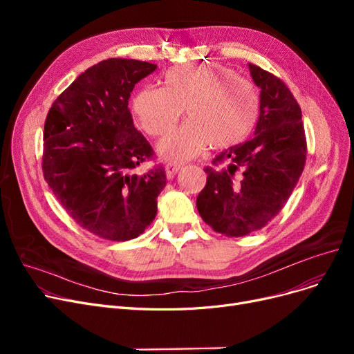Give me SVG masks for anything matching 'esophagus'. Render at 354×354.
I'll list each match as a JSON object with an SVG mask.
<instances>
[{
    "mask_svg": "<svg viewBox=\"0 0 354 354\" xmlns=\"http://www.w3.org/2000/svg\"><path fill=\"white\" fill-rule=\"evenodd\" d=\"M182 163H176V162H169L166 165V176L169 179H174L176 176V174L182 169Z\"/></svg>",
    "mask_w": 354,
    "mask_h": 354,
    "instance_id": "esophagus-1",
    "label": "esophagus"
}]
</instances>
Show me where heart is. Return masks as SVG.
<instances>
[{"mask_svg":"<svg viewBox=\"0 0 354 354\" xmlns=\"http://www.w3.org/2000/svg\"><path fill=\"white\" fill-rule=\"evenodd\" d=\"M183 109L188 120L158 145L169 160L192 159L209 143L225 149L244 142L257 124L259 96L230 68L192 64L166 71L162 88L145 87L133 100L135 115L153 138L169 132Z\"/></svg>","mask_w":354,"mask_h":354,"instance_id":"heart-1","label":"heart"}]
</instances>
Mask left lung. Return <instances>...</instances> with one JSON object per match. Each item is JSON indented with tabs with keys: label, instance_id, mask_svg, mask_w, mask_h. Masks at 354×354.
Returning <instances> with one entry per match:
<instances>
[{
	"label": "left lung",
	"instance_id": "obj_1",
	"mask_svg": "<svg viewBox=\"0 0 354 354\" xmlns=\"http://www.w3.org/2000/svg\"><path fill=\"white\" fill-rule=\"evenodd\" d=\"M250 73L261 88L255 136L228 147L212 160L214 166L203 169L207 185L196 198L202 219L227 236H245L275 218L291 196L307 158L301 109L290 88L255 64H250Z\"/></svg>",
	"mask_w": 354,
	"mask_h": 354
}]
</instances>
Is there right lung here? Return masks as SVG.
<instances>
[{
    "label": "right lung",
    "mask_w": 354,
    "mask_h": 354,
    "mask_svg": "<svg viewBox=\"0 0 354 354\" xmlns=\"http://www.w3.org/2000/svg\"><path fill=\"white\" fill-rule=\"evenodd\" d=\"M155 70L127 59L91 66L55 99L44 123L46 182L66 212L103 239H133L158 214L165 167L135 172L155 152L127 107L135 84Z\"/></svg>",
    "instance_id": "right-lung-1"
}]
</instances>
